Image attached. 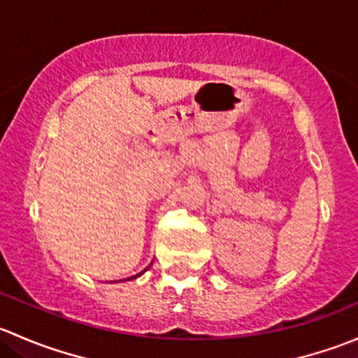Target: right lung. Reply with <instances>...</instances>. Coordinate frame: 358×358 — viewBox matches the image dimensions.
<instances>
[{"instance_id": "obj_1", "label": "right lung", "mask_w": 358, "mask_h": 358, "mask_svg": "<svg viewBox=\"0 0 358 358\" xmlns=\"http://www.w3.org/2000/svg\"><path fill=\"white\" fill-rule=\"evenodd\" d=\"M147 268H149V266H147ZM147 268H145V270H147ZM145 270H143V272H145ZM143 272H140V273H138V275H135V277H129V279H136V277H140V275H142V273H143ZM129 279H128V280H129Z\"/></svg>"}]
</instances>
